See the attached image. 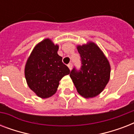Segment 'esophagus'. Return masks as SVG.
Listing matches in <instances>:
<instances>
[{
	"label": "esophagus",
	"mask_w": 134,
	"mask_h": 134,
	"mask_svg": "<svg viewBox=\"0 0 134 134\" xmlns=\"http://www.w3.org/2000/svg\"><path fill=\"white\" fill-rule=\"evenodd\" d=\"M68 67H69V69L71 70V69H72V63H69V64H68Z\"/></svg>",
	"instance_id": "obj_1"
}]
</instances>
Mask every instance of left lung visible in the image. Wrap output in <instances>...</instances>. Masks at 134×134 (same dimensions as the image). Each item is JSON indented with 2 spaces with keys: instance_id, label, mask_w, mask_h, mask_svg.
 Here are the masks:
<instances>
[{
  "instance_id": "8db88e82",
  "label": "left lung",
  "mask_w": 134,
  "mask_h": 134,
  "mask_svg": "<svg viewBox=\"0 0 134 134\" xmlns=\"http://www.w3.org/2000/svg\"><path fill=\"white\" fill-rule=\"evenodd\" d=\"M81 61L79 69L74 67L69 74L77 92L85 98L101 93L110 79V67L104 53L94 43L77 46Z\"/></svg>"
}]
</instances>
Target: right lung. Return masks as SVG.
<instances>
[{
  "instance_id": "add662e5",
  "label": "right lung",
  "mask_w": 134,
  "mask_h": 134,
  "mask_svg": "<svg viewBox=\"0 0 134 134\" xmlns=\"http://www.w3.org/2000/svg\"><path fill=\"white\" fill-rule=\"evenodd\" d=\"M58 46L49 39L39 43L34 48L25 67V76L28 86L41 98L54 94L59 81L70 73L63 58L58 54Z\"/></svg>"
}]
</instances>
